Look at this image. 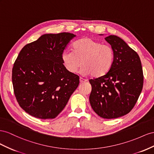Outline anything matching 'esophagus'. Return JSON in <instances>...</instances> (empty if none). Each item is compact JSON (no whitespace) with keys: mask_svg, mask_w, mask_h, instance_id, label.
Segmentation results:
<instances>
[{"mask_svg":"<svg viewBox=\"0 0 154 154\" xmlns=\"http://www.w3.org/2000/svg\"><path fill=\"white\" fill-rule=\"evenodd\" d=\"M79 81H80V82H81V83L86 82H87V81H88L86 79H83V78H82V77H80V79H79Z\"/></svg>","mask_w":154,"mask_h":154,"instance_id":"34e87169","label":"esophagus"}]
</instances>
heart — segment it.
Here are the masks:
<instances>
[{"label":"heart","instance_id":"heart-1","mask_svg":"<svg viewBox=\"0 0 154 154\" xmlns=\"http://www.w3.org/2000/svg\"><path fill=\"white\" fill-rule=\"evenodd\" d=\"M114 58V51L110 46L88 37L77 41L73 45V51H64L61 55L63 63L69 73H76L82 64V74H91L96 77L109 71Z\"/></svg>","mask_w":154,"mask_h":154}]
</instances>
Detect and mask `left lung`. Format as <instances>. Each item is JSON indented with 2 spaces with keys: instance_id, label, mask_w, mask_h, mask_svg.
Listing matches in <instances>:
<instances>
[{
  "instance_id": "left-lung-1",
  "label": "left lung",
  "mask_w": 154,
  "mask_h": 154,
  "mask_svg": "<svg viewBox=\"0 0 154 154\" xmlns=\"http://www.w3.org/2000/svg\"><path fill=\"white\" fill-rule=\"evenodd\" d=\"M105 40L112 46L115 58L106 74L89 80L90 103L99 116L116 119L134 108L143 89V72L137 52L122 39L109 35Z\"/></svg>"
}]
</instances>
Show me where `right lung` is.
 Segmentation results:
<instances>
[{
  "mask_svg": "<svg viewBox=\"0 0 154 154\" xmlns=\"http://www.w3.org/2000/svg\"><path fill=\"white\" fill-rule=\"evenodd\" d=\"M70 33L45 34L25 45L12 69L14 94L19 106L36 118L54 119L62 112L79 84L61 55L72 39Z\"/></svg>",
  "mask_w": 154,
  "mask_h": 154,
  "instance_id": "obj_1",
  "label": "right lung"
}]
</instances>
